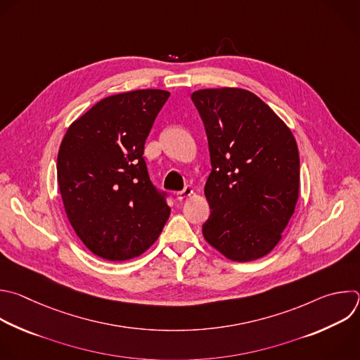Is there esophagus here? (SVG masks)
I'll use <instances>...</instances> for the list:
<instances>
[{"mask_svg": "<svg viewBox=\"0 0 360 360\" xmlns=\"http://www.w3.org/2000/svg\"><path fill=\"white\" fill-rule=\"evenodd\" d=\"M193 193V189L191 188V186H185L182 191H179V192H176V198L179 199V200H182V199H185V198H188V196H191Z\"/></svg>", "mask_w": 360, "mask_h": 360, "instance_id": "obj_1", "label": "esophagus"}]
</instances>
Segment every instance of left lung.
<instances>
[{
    "label": "left lung",
    "instance_id": "8db88e82",
    "mask_svg": "<svg viewBox=\"0 0 360 360\" xmlns=\"http://www.w3.org/2000/svg\"><path fill=\"white\" fill-rule=\"evenodd\" d=\"M212 171L205 184L206 242L234 262L269 255L280 242L300 192V155L283 120L245 89L192 93Z\"/></svg>",
    "mask_w": 360,
    "mask_h": 360
}]
</instances>
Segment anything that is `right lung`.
<instances>
[{
  "label": "right lung",
  "instance_id": "obj_1",
  "mask_svg": "<svg viewBox=\"0 0 360 360\" xmlns=\"http://www.w3.org/2000/svg\"><path fill=\"white\" fill-rule=\"evenodd\" d=\"M169 93L134 90L105 97L68 129L58 154V185L68 219L96 256L124 262L161 234L168 193L150 179L146 140Z\"/></svg>",
  "mask_w": 360,
  "mask_h": 360
}]
</instances>
